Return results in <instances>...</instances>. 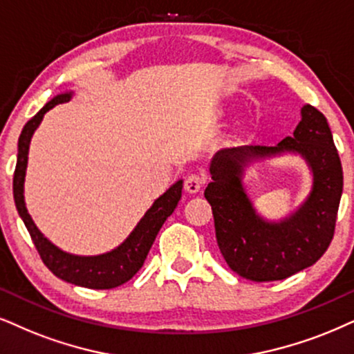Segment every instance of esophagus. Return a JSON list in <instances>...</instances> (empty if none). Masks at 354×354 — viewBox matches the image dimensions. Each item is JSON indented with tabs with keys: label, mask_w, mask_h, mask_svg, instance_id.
Masks as SVG:
<instances>
[{
	"label": "esophagus",
	"mask_w": 354,
	"mask_h": 354,
	"mask_svg": "<svg viewBox=\"0 0 354 354\" xmlns=\"http://www.w3.org/2000/svg\"><path fill=\"white\" fill-rule=\"evenodd\" d=\"M204 185V176L203 174H189L185 181V191L189 194H196L201 191V187Z\"/></svg>",
	"instance_id": "1"
}]
</instances>
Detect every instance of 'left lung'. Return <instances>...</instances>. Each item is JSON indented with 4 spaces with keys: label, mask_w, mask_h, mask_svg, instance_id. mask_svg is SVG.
<instances>
[{
    "label": "left lung",
    "mask_w": 354,
    "mask_h": 354,
    "mask_svg": "<svg viewBox=\"0 0 354 354\" xmlns=\"http://www.w3.org/2000/svg\"><path fill=\"white\" fill-rule=\"evenodd\" d=\"M284 154L301 156L311 173L306 199L288 216L272 221L259 214L243 178L254 162ZM204 196L212 205L218 248L236 274L257 283L279 281L320 259L333 239L343 192V169L326 118L314 106L301 109L292 137L274 147H234L210 160Z\"/></svg>",
    "instance_id": "1"
}]
</instances>
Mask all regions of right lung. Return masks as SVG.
I'll use <instances>...</instances> for the list:
<instances>
[{"label": "right lung", "mask_w": 354, "mask_h": 354, "mask_svg": "<svg viewBox=\"0 0 354 354\" xmlns=\"http://www.w3.org/2000/svg\"><path fill=\"white\" fill-rule=\"evenodd\" d=\"M75 96L73 89L64 91L53 96L32 119L22 129L19 140H17V162L12 178V192H15V203L19 217L24 222L26 229L32 236V241L37 252L42 258L44 265L50 270L62 281L82 286L88 289H113L118 286L127 283L136 272L144 266V261L149 254L151 245L156 239L165 221L171 216L181 199L183 180H178L163 192L160 198L153 201V204L147 209L137 225L133 227L131 234L125 236L122 243L100 254H75L65 250L58 248L52 243L35 222L30 217L24 199V181L26 169H28V155L30 147V138L42 122L44 115L53 109L57 104L70 101Z\"/></svg>", "instance_id": "add662e5"}]
</instances>
